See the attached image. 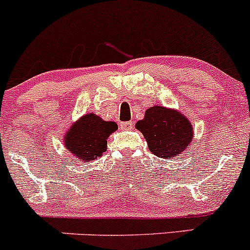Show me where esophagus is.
<instances>
[{
	"label": "esophagus",
	"instance_id": "1",
	"mask_svg": "<svg viewBox=\"0 0 250 250\" xmlns=\"http://www.w3.org/2000/svg\"><path fill=\"white\" fill-rule=\"evenodd\" d=\"M120 125H121V129L122 130H130L133 128L132 122H122Z\"/></svg>",
	"mask_w": 250,
	"mask_h": 250
}]
</instances>
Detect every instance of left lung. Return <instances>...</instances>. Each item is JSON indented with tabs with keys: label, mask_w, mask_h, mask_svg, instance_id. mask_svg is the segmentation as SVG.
I'll list each match as a JSON object with an SVG mask.
<instances>
[{
	"label": "left lung",
	"mask_w": 250,
	"mask_h": 250,
	"mask_svg": "<svg viewBox=\"0 0 250 250\" xmlns=\"http://www.w3.org/2000/svg\"><path fill=\"white\" fill-rule=\"evenodd\" d=\"M147 141L148 150L160 158L181 155L193 139L192 123L179 110L155 105L135 125Z\"/></svg>",
	"instance_id": "1"
}]
</instances>
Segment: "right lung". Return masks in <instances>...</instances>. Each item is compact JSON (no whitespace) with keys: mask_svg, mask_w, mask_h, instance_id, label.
Listing matches in <instances>:
<instances>
[{"mask_svg":"<svg viewBox=\"0 0 250 250\" xmlns=\"http://www.w3.org/2000/svg\"><path fill=\"white\" fill-rule=\"evenodd\" d=\"M118 125L104 121L94 112L85 113L72 123L64 135V145L70 153L82 162H90L106 151L107 139Z\"/></svg>","mask_w":250,"mask_h":250,"instance_id":"add662e5","label":"right lung"}]
</instances>
